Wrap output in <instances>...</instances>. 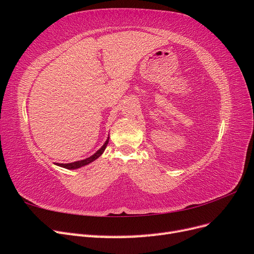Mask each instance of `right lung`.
I'll list each match as a JSON object with an SVG mask.
<instances>
[{
	"label": "right lung",
	"instance_id": "obj_1",
	"mask_svg": "<svg viewBox=\"0 0 254 254\" xmlns=\"http://www.w3.org/2000/svg\"><path fill=\"white\" fill-rule=\"evenodd\" d=\"M108 142H109V137H108V139H107V141L105 142V144L102 146V148L98 149V150L94 153V155L91 156L90 158H87V159L81 160V161H76V162H73V163H66V164L57 163V165H58V166H61V167L67 168V170H75V168H79V167H81V166L87 165V164H89V163H91V162H93L94 160H96L99 156L102 155V153H103L104 150H105V148L107 147V144H108Z\"/></svg>",
	"mask_w": 254,
	"mask_h": 254
}]
</instances>
